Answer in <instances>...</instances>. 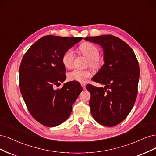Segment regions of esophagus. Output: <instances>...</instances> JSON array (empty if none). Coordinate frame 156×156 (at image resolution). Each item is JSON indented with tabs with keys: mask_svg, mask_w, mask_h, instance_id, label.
Listing matches in <instances>:
<instances>
[{
	"mask_svg": "<svg viewBox=\"0 0 156 156\" xmlns=\"http://www.w3.org/2000/svg\"><path fill=\"white\" fill-rule=\"evenodd\" d=\"M81 87H83V90H85V89H86V85H85V84H81Z\"/></svg>",
	"mask_w": 156,
	"mask_h": 156,
	"instance_id": "obj_1",
	"label": "esophagus"
}]
</instances>
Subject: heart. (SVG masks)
<instances>
[{"label":"heart","mask_w":156,"mask_h":156,"mask_svg":"<svg viewBox=\"0 0 156 156\" xmlns=\"http://www.w3.org/2000/svg\"><path fill=\"white\" fill-rule=\"evenodd\" d=\"M79 50L81 53L89 60V65L93 68H98L100 66V61L98 60L100 51L96 46L90 43H84L80 45ZM75 54L73 49H69L63 54L62 62L66 68H70L73 66ZM92 75L89 69H74L68 73V77L70 81H75L84 83Z\"/></svg>","instance_id":"1"}]
</instances>
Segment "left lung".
Here are the masks:
<instances>
[{"label": "left lung", "instance_id": "left-lung-1", "mask_svg": "<svg viewBox=\"0 0 156 156\" xmlns=\"http://www.w3.org/2000/svg\"><path fill=\"white\" fill-rule=\"evenodd\" d=\"M84 40L100 45L103 49L104 64L92 80L104 87L86 86L91 94V114L103 126H116L129 115L137 96L138 60L130 47L116 36H90Z\"/></svg>", "mask_w": 156, "mask_h": 156}]
</instances>
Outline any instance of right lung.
<instances>
[{
  "label": "right lung",
  "mask_w": 156,
  "mask_h": 156,
  "mask_svg": "<svg viewBox=\"0 0 156 156\" xmlns=\"http://www.w3.org/2000/svg\"><path fill=\"white\" fill-rule=\"evenodd\" d=\"M83 37L48 35L41 37L27 51L20 67V90L28 110L34 119L47 127L66 120L72 105L83 90L77 81L54 87L66 79L63 54Z\"/></svg>",
  "instance_id": "1"
}]
</instances>
